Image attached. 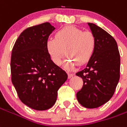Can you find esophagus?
<instances>
[{"label": "esophagus", "mask_w": 127, "mask_h": 127, "mask_svg": "<svg viewBox=\"0 0 127 127\" xmlns=\"http://www.w3.org/2000/svg\"><path fill=\"white\" fill-rule=\"evenodd\" d=\"M73 76H74L73 73H68V78H71L73 77Z\"/></svg>", "instance_id": "obj_1"}]
</instances>
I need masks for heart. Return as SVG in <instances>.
Returning a JSON list of instances; mask_svg holds the SVG:
<instances>
[{"mask_svg":"<svg viewBox=\"0 0 127 127\" xmlns=\"http://www.w3.org/2000/svg\"><path fill=\"white\" fill-rule=\"evenodd\" d=\"M95 45L96 40L93 33L69 25L58 31L55 38H49L46 47L51 60L58 66L68 55L64 68L72 70L78 63L84 64L89 61L94 53Z\"/></svg>","mask_w":127,"mask_h":127,"instance_id":"obj_1","label":"heart"}]
</instances>
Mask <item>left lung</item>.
Returning <instances> with one entry per match:
<instances>
[{
  "label": "left lung",
  "instance_id": "obj_1",
  "mask_svg": "<svg viewBox=\"0 0 127 127\" xmlns=\"http://www.w3.org/2000/svg\"><path fill=\"white\" fill-rule=\"evenodd\" d=\"M88 25L96 45L86 67L76 73L83 80L82 88L76 97L83 107L94 109L113 96L119 82L120 56L116 40L109 33L94 23H88Z\"/></svg>",
  "mask_w": 127,
  "mask_h": 127
}]
</instances>
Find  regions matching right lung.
I'll list each match as a JSON object with an SVG mask.
<instances>
[{
	"label": "right lung",
	"mask_w": 127,
	"mask_h": 127,
	"mask_svg": "<svg viewBox=\"0 0 127 127\" xmlns=\"http://www.w3.org/2000/svg\"><path fill=\"white\" fill-rule=\"evenodd\" d=\"M54 30L49 23L27 28L11 52V82L21 102L37 111L48 109L56 103L58 90L68 77L47 50L46 42Z\"/></svg>",
	"instance_id": "1"
}]
</instances>
